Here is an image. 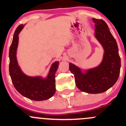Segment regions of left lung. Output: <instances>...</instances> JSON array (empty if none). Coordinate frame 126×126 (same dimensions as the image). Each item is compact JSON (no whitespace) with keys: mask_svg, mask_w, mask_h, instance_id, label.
Instances as JSON below:
<instances>
[{"mask_svg":"<svg viewBox=\"0 0 126 126\" xmlns=\"http://www.w3.org/2000/svg\"><path fill=\"white\" fill-rule=\"evenodd\" d=\"M94 22V36L104 50L102 59L97 66L83 69L72 63L69 70L74 74L77 87L90 94L102 93L112 87L120 73L121 58L116 40L107 24L101 19L93 18Z\"/></svg>","mask_w":126,"mask_h":126,"instance_id":"1","label":"left lung"}]
</instances>
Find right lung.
<instances>
[{"label":"right lung","instance_id":"obj_1","mask_svg":"<svg viewBox=\"0 0 126 126\" xmlns=\"http://www.w3.org/2000/svg\"><path fill=\"white\" fill-rule=\"evenodd\" d=\"M25 25V24H21L17 27L10 46L9 51L10 77L14 87L21 95L33 101H44L52 97L55 93V76L60 62L56 61L52 64L46 77L30 76L24 73L19 65L16 54L19 35Z\"/></svg>","mask_w":126,"mask_h":126}]
</instances>
